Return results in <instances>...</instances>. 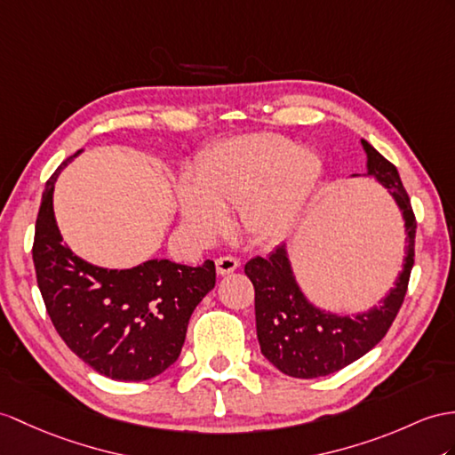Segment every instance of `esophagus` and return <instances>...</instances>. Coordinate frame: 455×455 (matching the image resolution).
Here are the masks:
<instances>
[{
	"mask_svg": "<svg viewBox=\"0 0 455 455\" xmlns=\"http://www.w3.org/2000/svg\"><path fill=\"white\" fill-rule=\"evenodd\" d=\"M239 259H235V257H220V259H216V270H218V274L220 275H226V274H231V272H235L237 268H239Z\"/></svg>",
	"mask_w": 455,
	"mask_h": 455,
	"instance_id": "1",
	"label": "esophagus"
}]
</instances>
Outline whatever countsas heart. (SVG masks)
Wrapping results in <instances>:
<instances>
[{"instance_id":"1","label":"heart","mask_w":455,"mask_h":455,"mask_svg":"<svg viewBox=\"0 0 455 455\" xmlns=\"http://www.w3.org/2000/svg\"><path fill=\"white\" fill-rule=\"evenodd\" d=\"M323 162L275 132H251L208 147L193 180L177 183L181 226L206 241L228 226L226 212L239 210L243 234L260 245L283 241L301 220L316 189Z\"/></svg>"}]
</instances>
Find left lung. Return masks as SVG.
<instances>
[{"label":"left lung","instance_id":"1","mask_svg":"<svg viewBox=\"0 0 455 455\" xmlns=\"http://www.w3.org/2000/svg\"><path fill=\"white\" fill-rule=\"evenodd\" d=\"M367 173L382 183L400 208L405 228L403 268L379 307L367 313L336 315L315 307L299 287L285 243L268 257H254L245 264L254 285V316L262 355L275 369L293 379H318L361 359L390 330L407 293L415 262L417 221L395 165L367 140Z\"/></svg>","mask_w":455,"mask_h":455}]
</instances>
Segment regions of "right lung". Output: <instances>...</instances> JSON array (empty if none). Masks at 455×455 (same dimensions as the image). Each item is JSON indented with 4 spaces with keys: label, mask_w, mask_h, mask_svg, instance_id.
Segmentation results:
<instances>
[{
    "label": "right lung",
    "mask_w": 455,
    "mask_h": 455,
    "mask_svg": "<svg viewBox=\"0 0 455 455\" xmlns=\"http://www.w3.org/2000/svg\"><path fill=\"white\" fill-rule=\"evenodd\" d=\"M65 160L46 183L36 218L32 260L52 323L76 357L112 380H150L181 353L196 305L216 285V266L152 259L135 268H100L65 245L53 216V187Z\"/></svg>",
    "instance_id": "obj_1"
}]
</instances>
